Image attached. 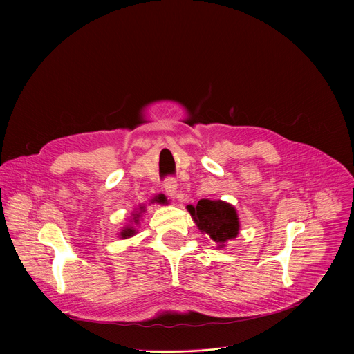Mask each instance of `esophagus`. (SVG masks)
I'll use <instances>...</instances> for the list:
<instances>
[{
    "label": "esophagus",
    "instance_id": "esophagus-1",
    "mask_svg": "<svg viewBox=\"0 0 354 354\" xmlns=\"http://www.w3.org/2000/svg\"><path fill=\"white\" fill-rule=\"evenodd\" d=\"M164 189L168 193V196H176L178 182L174 178H168V179L164 180Z\"/></svg>",
    "mask_w": 354,
    "mask_h": 354
}]
</instances>
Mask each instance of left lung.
<instances>
[{"label":"left lung","instance_id":"left-lung-1","mask_svg":"<svg viewBox=\"0 0 354 354\" xmlns=\"http://www.w3.org/2000/svg\"><path fill=\"white\" fill-rule=\"evenodd\" d=\"M187 212L201 232H206L218 248L234 239L239 232V218L236 210L223 200H198L197 206L189 205Z\"/></svg>","mask_w":354,"mask_h":354}]
</instances>
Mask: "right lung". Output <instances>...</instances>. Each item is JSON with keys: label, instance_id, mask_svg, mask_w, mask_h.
Instances as JSON below:
<instances>
[{"label": "right lung", "instance_id": "obj_1", "mask_svg": "<svg viewBox=\"0 0 354 354\" xmlns=\"http://www.w3.org/2000/svg\"><path fill=\"white\" fill-rule=\"evenodd\" d=\"M151 203H160V205H165L167 203V198H165V196L164 194H158V196H156L154 198H153V201H151ZM144 212V206H141L140 207V212L137 213H134L133 214V220H131V223H134V224H138V218H140V214ZM136 234V228L133 227V225H127V227H124L123 230H122V232H120V236L123 238V239H126V238H130V236H133Z\"/></svg>", "mask_w": 354, "mask_h": 354}]
</instances>
